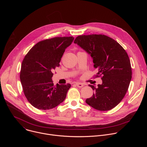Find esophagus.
I'll list each match as a JSON object with an SVG mask.
<instances>
[{"label": "esophagus", "instance_id": "34e87169", "mask_svg": "<svg viewBox=\"0 0 147 147\" xmlns=\"http://www.w3.org/2000/svg\"><path fill=\"white\" fill-rule=\"evenodd\" d=\"M76 85L77 86V87L78 88H81L84 86V84L82 83H81V82H76Z\"/></svg>", "mask_w": 147, "mask_h": 147}]
</instances>
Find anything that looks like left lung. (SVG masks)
<instances>
[{
	"mask_svg": "<svg viewBox=\"0 0 147 147\" xmlns=\"http://www.w3.org/2000/svg\"><path fill=\"white\" fill-rule=\"evenodd\" d=\"M77 44L92 58L94 67L98 69L96 77L102 76V84L89 85L94 91L86 102L94 109L109 111L121 102L131 80V67L129 56L113 39L105 35L78 36Z\"/></svg>",
	"mask_w": 147,
	"mask_h": 147,
	"instance_id": "left-lung-1",
	"label": "left lung"
}]
</instances>
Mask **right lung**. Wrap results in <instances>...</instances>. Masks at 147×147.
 <instances>
[{"instance_id":"add662e5","label":"right lung","mask_w":147,"mask_h":147,"mask_svg":"<svg viewBox=\"0 0 147 147\" xmlns=\"http://www.w3.org/2000/svg\"><path fill=\"white\" fill-rule=\"evenodd\" d=\"M74 37H55L39 42L23 60L20 81L24 95L32 105L41 110L55 108L65 99L70 84L54 86L52 71L60 66L65 49Z\"/></svg>"}]
</instances>
